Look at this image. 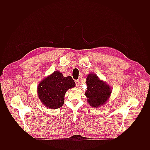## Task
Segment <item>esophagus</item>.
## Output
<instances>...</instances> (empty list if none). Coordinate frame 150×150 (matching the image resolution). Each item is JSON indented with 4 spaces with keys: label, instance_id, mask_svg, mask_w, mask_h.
Instances as JSON below:
<instances>
[{
    "label": "esophagus",
    "instance_id": "1",
    "mask_svg": "<svg viewBox=\"0 0 150 150\" xmlns=\"http://www.w3.org/2000/svg\"><path fill=\"white\" fill-rule=\"evenodd\" d=\"M75 83H76V86H77V87H78V86H79V80H76Z\"/></svg>",
    "mask_w": 150,
    "mask_h": 150
}]
</instances>
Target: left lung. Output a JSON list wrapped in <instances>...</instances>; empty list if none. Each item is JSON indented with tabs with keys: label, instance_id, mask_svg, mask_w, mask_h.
<instances>
[{
	"label": "left lung",
	"instance_id": "left-lung-1",
	"mask_svg": "<svg viewBox=\"0 0 150 150\" xmlns=\"http://www.w3.org/2000/svg\"><path fill=\"white\" fill-rule=\"evenodd\" d=\"M86 84L88 89L85 92V95L88 98V102L91 106L98 108L107 101L111 90L110 86L99 79L96 74H89Z\"/></svg>",
	"mask_w": 150,
	"mask_h": 150
}]
</instances>
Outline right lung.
<instances>
[{
  "label": "right lung",
  "mask_w": 150,
  "mask_h": 150,
  "mask_svg": "<svg viewBox=\"0 0 150 150\" xmlns=\"http://www.w3.org/2000/svg\"><path fill=\"white\" fill-rule=\"evenodd\" d=\"M74 86L72 77H64L61 72L55 71L39 84V98L46 107L54 110L63 105L66 91Z\"/></svg>",
  "instance_id": "right-lung-1"
}]
</instances>
